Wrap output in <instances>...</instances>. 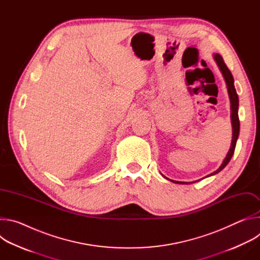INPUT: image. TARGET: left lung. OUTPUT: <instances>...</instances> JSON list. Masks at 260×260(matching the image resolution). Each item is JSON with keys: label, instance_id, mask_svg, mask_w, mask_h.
Masks as SVG:
<instances>
[{"label": "left lung", "instance_id": "obj_1", "mask_svg": "<svg viewBox=\"0 0 260 260\" xmlns=\"http://www.w3.org/2000/svg\"><path fill=\"white\" fill-rule=\"evenodd\" d=\"M214 58L220 69V71L222 72V75H223L226 85H228V90H229V94H230V99H231V103H232V123H233V141H232V146H231V149L226 155V157L224 158L223 162L220 166V168L212 173L210 176L215 175L217 173H219L221 170H223L226 165L230 162L231 158L234 155L235 152V148H236V144H237V140L239 138V133H240V119H239V114H238V111H239V96L238 93L236 91L235 85H234V77L232 75V73L230 71V69L228 68V66L225 64L223 58L220 54H215ZM175 183H181V184H187V183H184V182H178V181H173Z\"/></svg>", "mask_w": 260, "mask_h": 260}]
</instances>
